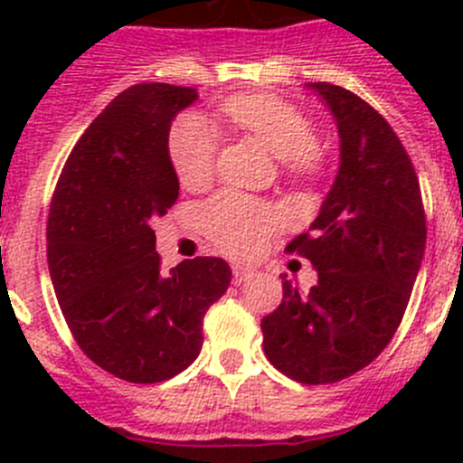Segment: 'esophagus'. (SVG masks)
<instances>
[{
    "mask_svg": "<svg viewBox=\"0 0 463 463\" xmlns=\"http://www.w3.org/2000/svg\"><path fill=\"white\" fill-rule=\"evenodd\" d=\"M253 275H255V269H250V266L246 264L232 266V279H235V282H246V279H250Z\"/></svg>",
    "mask_w": 463,
    "mask_h": 463,
    "instance_id": "obj_1",
    "label": "esophagus"
}]
</instances>
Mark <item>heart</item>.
<instances>
[{"label": "heart", "mask_w": 463, "mask_h": 463, "mask_svg": "<svg viewBox=\"0 0 463 463\" xmlns=\"http://www.w3.org/2000/svg\"><path fill=\"white\" fill-rule=\"evenodd\" d=\"M232 128L250 134L282 161L291 176H311L320 170L316 128L296 107L273 96H235L222 107ZM219 152V134L203 116H181L170 129L167 154L176 176L188 188L208 184ZM210 240L232 255H255L269 241L275 213L269 203L240 193H222L202 210Z\"/></svg>", "instance_id": "obj_1"}]
</instances>
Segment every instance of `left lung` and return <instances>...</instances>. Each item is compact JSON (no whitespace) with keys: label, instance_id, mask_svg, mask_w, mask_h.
I'll list each match as a JSON object with an SVG mask.
<instances>
[{"label":"left lung","instance_id":"left-lung-1","mask_svg":"<svg viewBox=\"0 0 463 463\" xmlns=\"http://www.w3.org/2000/svg\"><path fill=\"white\" fill-rule=\"evenodd\" d=\"M307 87L334 114L340 165L311 235L287 246L314 264L318 284L302 293L282 278L284 298L261 334L270 365L322 385L370 365L399 329L426 250V213L412 161L374 107L329 82Z\"/></svg>","mask_w":463,"mask_h":463}]
</instances>
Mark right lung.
I'll return each mask as SVG.
<instances>
[{"label": "right lung", "mask_w": 463, "mask_h": 463, "mask_svg": "<svg viewBox=\"0 0 463 463\" xmlns=\"http://www.w3.org/2000/svg\"><path fill=\"white\" fill-rule=\"evenodd\" d=\"M197 89H125L82 134L62 167L46 223V258L64 320L82 352L129 383L184 372L203 345V316L231 284L219 258L163 273L154 219L179 197L170 125Z\"/></svg>", "instance_id": "1"}]
</instances>
